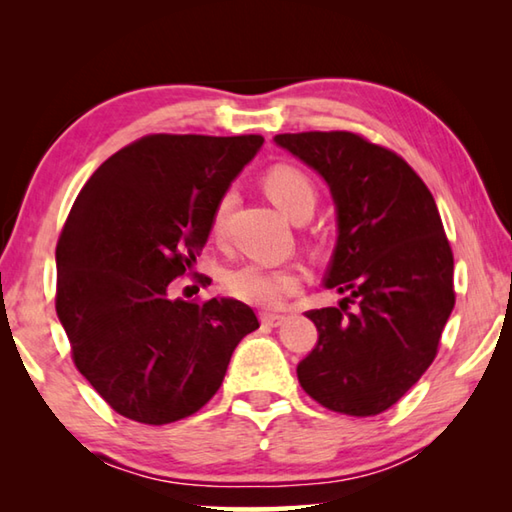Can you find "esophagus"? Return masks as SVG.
<instances>
[{"label": "esophagus", "instance_id": "esophagus-1", "mask_svg": "<svg viewBox=\"0 0 512 512\" xmlns=\"http://www.w3.org/2000/svg\"><path fill=\"white\" fill-rule=\"evenodd\" d=\"M262 323L264 325H268V327H277V325H282V320H284V316L282 314H268V311H264L262 316Z\"/></svg>", "mask_w": 512, "mask_h": 512}]
</instances>
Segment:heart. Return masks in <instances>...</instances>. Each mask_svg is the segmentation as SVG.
<instances>
[{"label": "heart", "instance_id": "heart-1", "mask_svg": "<svg viewBox=\"0 0 512 512\" xmlns=\"http://www.w3.org/2000/svg\"><path fill=\"white\" fill-rule=\"evenodd\" d=\"M264 185L268 196L287 212L291 219L302 214H311L316 203V187L305 169L296 164H275L264 173ZM232 207V192H225L214 205L212 212V235L223 237L225 223ZM305 284V273L298 266H264V264H244L232 268L225 275L223 287L232 296L246 305L273 309L280 307L284 300L298 293Z\"/></svg>", "mask_w": 512, "mask_h": 512}]
</instances>
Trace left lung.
<instances>
[{"label": "left lung", "mask_w": 512, "mask_h": 512, "mask_svg": "<svg viewBox=\"0 0 512 512\" xmlns=\"http://www.w3.org/2000/svg\"><path fill=\"white\" fill-rule=\"evenodd\" d=\"M275 142L327 180L339 210L325 287L345 298L305 311L318 343L298 366L302 391L354 418L384 413L436 359L456 302L436 201L402 155L359 133H282Z\"/></svg>", "instance_id": "obj_1"}]
</instances>
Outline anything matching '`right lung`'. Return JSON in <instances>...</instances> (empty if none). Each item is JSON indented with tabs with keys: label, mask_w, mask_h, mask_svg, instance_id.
<instances>
[{
	"label": "right lung",
	"mask_w": 512,
	"mask_h": 512,
	"mask_svg": "<svg viewBox=\"0 0 512 512\" xmlns=\"http://www.w3.org/2000/svg\"><path fill=\"white\" fill-rule=\"evenodd\" d=\"M262 142L144 135L92 173L67 214L58 318L74 366L128 420L160 427L201 411L259 327L244 302L171 300L169 284L203 253L216 201Z\"/></svg>",
	"instance_id": "obj_1"
}]
</instances>
